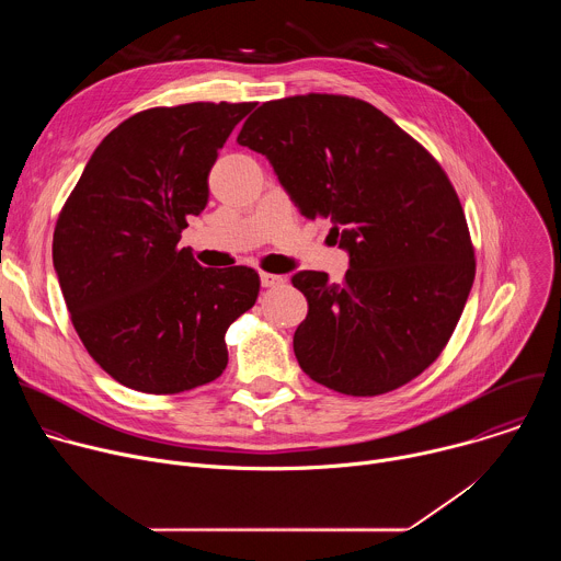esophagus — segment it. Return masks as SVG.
<instances>
[{
  "instance_id": "34e87169",
  "label": "esophagus",
  "mask_w": 561,
  "mask_h": 561,
  "mask_svg": "<svg viewBox=\"0 0 561 561\" xmlns=\"http://www.w3.org/2000/svg\"><path fill=\"white\" fill-rule=\"evenodd\" d=\"M260 279H262V286H264V288H275V286H279V284L286 282V277L273 275V273H262Z\"/></svg>"
}]
</instances>
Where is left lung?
Returning a JSON list of instances; mask_svg holds the SVG:
<instances>
[{"instance_id": "obj_1", "label": "left lung", "mask_w": 561, "mask_h": 561, "mask_svg": "<svg viewBox=\"0 0 561 561\" xmlns=\"http://www.w3.org/2000/svg\"><path fill=\"white\" fill-rule=\"evenodd\" d=\"M237 141L266 154L299 213L329 219L351 255L342 284L293 275L308 301L293 337L301 370L353 397L424 373L474 279L466 215L437 159L373 104L327 93L262 104Z\"/></svg>"}]
</instances>
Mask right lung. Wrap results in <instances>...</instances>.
Segmentation results:
<instances>
[{"instance_id":"1","label":"right lung","mask_w":561,"mask_h":561,"mask_svg":"<svg viewBox=\"0 0 561 561\" xmlns=\"http://www.w3.org/2000/svg\"><path fill=\"white\" fill-rule=\"evenodd\" d=\"M253 102L148 108L111 130L66 199L53 266L89 355L119 383L175 394L217 379L224 335L255 306L249 266L204 268L180 249L208 173Z\"/></svg>"}]
</instances>
